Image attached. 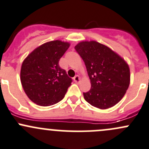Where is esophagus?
Returning <instances> with one entry per match:
<instances>
[{
    "label": "esophagus",
    "mask_w": 149,
    "mask_h": 149,
    "mask_svg": "<svg viewBox=\"0 0 149 149\" xmlns=\"http://www.w3.org/2000/svg\"><path fill=\"white\" fill-rule=\"evenodd\" d=\"M73 80H74V81L76 82V83H79V82L80 81V77H79V76H76L73 78Z\"/></svg>",
    "instance_id": "obj_1"
}]
</instances>
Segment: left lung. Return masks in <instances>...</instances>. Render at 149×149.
I'll return each mask as SVG.
<instances>
[{"label": "left lung", "mask_w": 149, "mask_h": 149, "mask_svg": "<svg viewBox=\"0 0 149 149\" xmlns=\"http://www.w3.org/2000/svg\"><path fill=\"white\" fill-rule=\"evenodd\" d=\"M75 49L83 59L91 81V89L83 93L86 101L100 109L119 102L130 84V69L125 61L95 41L82 42Z\"/></svg>", "instance_id": "obj_1"}]
</instances>
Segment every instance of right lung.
I'll return each instance as SVG.
<instances>
[{"instance_id": "1", "label": "right lung", "mask_w": 149, "mask_h": 149, "mask_svg": "<svg viewBox=\"0 0 149 149\" xmlns=\"http://www.w3.org/2000/svg\"><path fill=\"white\" fill-rule=\"evenodd\" d=\"M69 46L60 40L49 42L36 48L24 61L21 82L33 102L50 106L65 97L72 79L60 67L59 61Z\"/></svg>"}]
</instances>
